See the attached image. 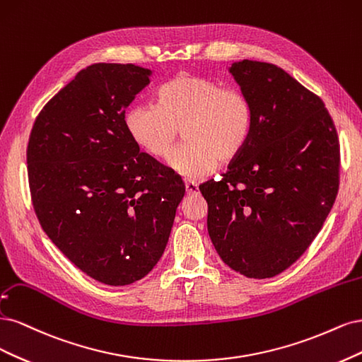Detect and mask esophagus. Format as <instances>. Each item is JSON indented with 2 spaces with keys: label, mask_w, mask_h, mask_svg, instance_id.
I'll return each mask as SVG.
<instances>
[{
  "label": "esophagus",
  "mask_w": 362,
  "mask_h": 362,
  "mask_svg": "<svg viewBox=\"0 0 362 362\" xmlns=\"http://www.w3.org/2000/svg\"><path fill=\"white\" fill-rule=\"evenodd\" d=\"M186 194L188 195H195V194H198V185L197 183H194V182H188L186 183Z\"/></svg>",
  "instance_id": "obj_1"
}]
</instances>
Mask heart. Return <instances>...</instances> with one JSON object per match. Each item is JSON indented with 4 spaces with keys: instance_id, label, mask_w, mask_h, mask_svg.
Returning <instances> with one entry per match:
<instances>
[{
    "instance_id": "b5f03b06",
    "label": "heart",
    "mask_w": 362,
    "mask_h": 362,
    "mask_svg": "<svg viewBox=\"0 0 362 362\" xmlns=\"http://www.w3.org/2000/svg\"><path fill=\"white\" fill-rule=\"evenodd\" d=\"M254 112L238 90L206 76L180 74L159 90V105L135 103L124 124L134 141L155 158L168 155L179 129L185 144L168 156V167L185 179H203L235 160L247 146Z\"/></svg>"
}]
</instances>
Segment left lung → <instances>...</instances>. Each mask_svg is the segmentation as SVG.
<instances>
[{"label":"left lung","mask_w":362,"mask_h":362,"mask_svg":"<svg viewBox=\"0 0 362 362\" xmlns=\"http://www.w3.org/2000/svg\"><path fill=\"white\" fill-rule=\"evenodd\" d=\"M228 72L251 102L252 131L221 182L207 180V231L233 271H286L317 236L338 191L340 146L320 98L275 64L239 60Z\"/></svg>","instance_id":"left-lung-1"}]
</instances>
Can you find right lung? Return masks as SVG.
<instances>
[{
	"label": "right lung",
	"mask_w": 362,
	"mask_h": 362,
	"mask_svg": "<svg viewBox=\"0 0 362 362\" xmlns=\"http://www.w3.org/2000/svg\"><path fill=\"white\" fill-rule=\"evenodd\" d=\"M150 69L96 63L45 105L27 148L34 211L48 238L96 281L127 286L165 251L185 185L139 147L124 112Z\"/></svg>",
	"instance_id": "right-lung-1"
}]
</instances>
